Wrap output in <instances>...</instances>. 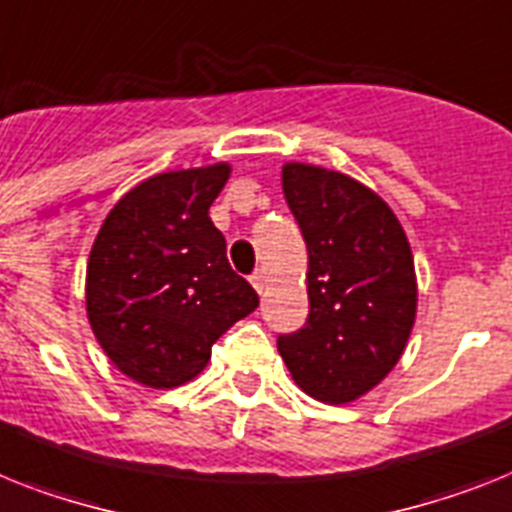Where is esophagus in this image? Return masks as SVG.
<instances>
[{
  "label": "esophagus",
  "mask_w": 512,
  "mask_h": 512,
  "mask_svg": "<svg viewBox=\"0 0 512 512\" xmlns=\"http://www.w3.org/2000/svg\"><path fill=\"white\" fill-rule=\"evenodd\" d=\"M251 285L259 290V293H264V285H266V274L264 272H253L251 274Z\"/></svg>",
  "instance_id": "obj_1"
}]
</instances>
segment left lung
<instances>
[{
  "mask_svg": "<svg viewBox=\"0 0 512 512\" xmlns=\"http://www.w3.org/2000/svg\"><path fill=\"white\" fill-rule=\"evenodd\" d=\"M285 201L308 248V319L277 337L303 392L350 403L403 356L416 319V272L392 209L340 172L285 164Z\"/></svg>",
  "mask_w": 512,
  "mask_h": 512,
  "instance_id": "left-lung-1",
  "label": "left lung"
}]
</instances>
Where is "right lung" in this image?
<instances>
[{"label":"right lung","mask_w":512,"mask_h":512,"mask_svg":"<svg viewBox=\"0 0 512 512\" xmlns=\"http://www.w3.org/2000/svg\"><path fill=\"white\" fill-rule=\"evenodd\" d=\"M227 177V164L149 177L117 201L96 235L88 322L114 366L135 382H190L209 363L211 345L259 306L209 219Z\"/></svg>","instance_id":"right-lung-1"}]
</instances>
